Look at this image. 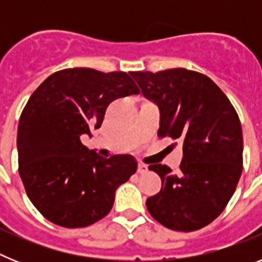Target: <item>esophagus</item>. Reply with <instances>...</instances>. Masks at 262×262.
Wrapping results in <instances>:
<instances>
[{"instance_id": "esophagus-1", "label": "esophagus", "mask_w": 262, "mask_h": 262, "mask_svg": "<svg viewBox=\"0 0 262 262\" xmlns=\"http://www.w3.org/2000/svg\"><path fill=\"white\" fill-rule=\"evenodd\" d=\"M147 170H148V165H145V164H143V163L138 164V173L143 174V173H145Z\"/></svg>"}]
</instances>
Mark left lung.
<instances>
[{"label":"left lung","mask_w":262,"mask_h":262,"mask_svg":"<svg viewBox=\"0 0 262 262\" xmlns=\"http://www.w3.org/2000/svg\"><path fill=\"white\" fill-rule=\"evenodd\" d=\"M143 96L160 110L159 138L182 145L180 172L161 164L160 193L147 200L149 214L174 231L200 230L231 200L243 170V133L237 113L211 78L185 68L131 72Z\"/></svg>","instance_id":"obj_1"}]
</instances>
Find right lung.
Returning <instances> with one entry per match:
<instances>
[{
  "mask_svg": "<svg viewBox=\"0 0 262 262\" xmlns=\"http://www.w3.org/2000/svg\"><path fill=\"white\" fill-rule=\"evenodd\" d=\"M126 72L69 68L32 93L18 124L19 176L46 219L67 228L96 223L110 212L115 190L136 172L129 155L99 157L81 143L99 128L114 99L139 94Z\"/></svg>",
  "mask_w": 262,
  "mask_h": 262,
  "instance_id": "add662e5",
  "label": "right lung"
}]
</instances>
